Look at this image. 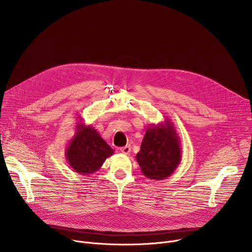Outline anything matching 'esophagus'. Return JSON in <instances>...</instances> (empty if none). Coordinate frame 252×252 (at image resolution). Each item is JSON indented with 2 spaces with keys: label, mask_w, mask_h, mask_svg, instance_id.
<instances>
[{
  "label": "esophagus",
  "mask_w": 252,
  "mask_h": 252,
  "mask_svg": "<svg viewBox=\"0 0 252 252\" xmlns=\"http://www.w3.org/2000/svg\"><path fill=\"white\" fill-rule=\"evenodd\" d=\"M121 151H122V153H124V154H129V152H130V146H129V145H126V146L121 148Z\"/></svg>",
  "instance_id": "1"
}]
</instances>
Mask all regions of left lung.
Listing matches in <instances>:
<instances>
[{"label": "left lung", "mask_w": 252, "mask_h": 252, "mask_svg": "<svg viewBox=\"0 0 252 252\" xmlns=\"http://www.w3.org/2000/svg\"><path fill=\"white\" fill-rule=\"evenodd\" d=\"M136 158L147 179L161 181L174 174L182 160V148L180 137L169 118L150 125Z\"/></svg>", "instance_id": "1"}]
</instances>
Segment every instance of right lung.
<instances>
[{
	"label": "right lung",
	"instance_id": "add662e5",
	"mask_svg": "<svg viewBox=\"0 0 252 252\" xmlns=\"http://www.w3.org/2000/svg\"><path fill=\"white\" fill-rule=\"evenodd\" d=\"M114 150L99 135L96 128L87 126L78 116L74 135L65 149V157L75 173L88 176L101 168L104 161L112 156Z\"/></svg>",
	"mask_w": 252,
	"mask_h": 252
}]
</instances>
